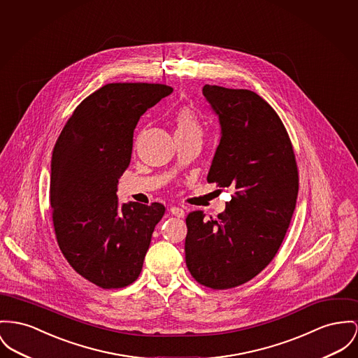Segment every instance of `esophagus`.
<instances>
[{
    "mask_svg": "<svg viewBox=\"0 0 358 358\" xmlns=\"http://www.w3.org/2000/svg\"><path fill=\"white\" fill-rule=\"evenodd\" d=\"M169 212H171V215H175V217H179V218H183L185 217V210L182 209V208H179V206H172L171 209H169Z\"/></svg>",
    "mask_w": 358,
    "mask_h": 358,
    "instance_id": "34e87169",
    "label": "esophagus"
}]
</instances>
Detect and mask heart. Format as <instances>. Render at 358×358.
<instances>
[{
	"instance_id": "heart-1",
	"label": "heart",
	"mask_w": 358,
	"mask_h": 358,
	"mask_svg": "<svg viewBox=\"0 0 358 358\" xmlns=\"http://www.w3.org/2000/svg\"><path fill=\"white\" fill-rule=\"evenodd\" d=\"M175 134H201V123L190 108H182L175 114Z\"/></svg>"
}]
</instances>
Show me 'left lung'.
<instances>
[{
	"mask_svg": "<svg viewBox=\"0 0 358 358\" xmlns=\"http://www.w3.org/2000/svg\"><path fill=\"white\" fill-rule=\"evenodd\" d=\"M202 94L221 127L208 182L235 194L215 218L187 215L186 264L199 284L229 289L275 257L296 208L299 173L285 126L261 96L208 84Z\"/></svg>",
	"mask_w": 358,
	"mask_h": 358,
	"instance_id": "left-lung-1",
	"label": "left lung"
}]
</instances>
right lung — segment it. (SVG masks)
<instances>
[{
	"mask_svg": "<svg viewBox=\"0 0 358 358\" xmlns=\"http://www.w3.org/2000/svg\"><path fill=\"white\" fill-rule=\"evenodd\" d=\"M172 91L163 84H107L77 106L54 146L50 202L57 241L73 268L100 287L138 278L166 212L157 202L120 203L117 191L138 120Z\"/></svg>",
	"mask_w": 358,
	"mask_h": 358,
	"instance_id": "obj_1",
	"label": "right lung"
}]
</instances>
